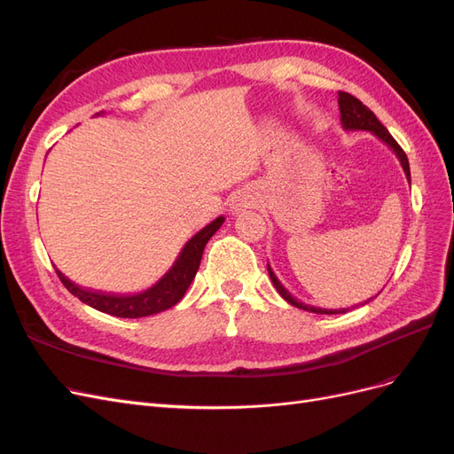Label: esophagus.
Segmentation results:
<instances>
[{"instance_id": "obj_1", "label": "esophagus", "mask_w": 454, "mask_h": 454, "mask_svg": "<svg viewBox=\"0 0 454 454\" xmlns=\"http://www.w3.org/2000/svg\"><path fill=\"white\" fill-rule=\"evenodd\" d=\"M246 204H248V202H246L244 199H239V200H237V204H235V206H237V210H239V208H244Z\"/></svg>"}]
</instances>
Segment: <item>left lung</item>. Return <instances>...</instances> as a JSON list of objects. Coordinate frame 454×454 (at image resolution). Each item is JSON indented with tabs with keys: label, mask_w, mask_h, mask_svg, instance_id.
I'll return each mask as SVG.
<instances>
[{
	"label": "left lung",
	"mask_w": 454,
	"mask_h": 454,
	"mask_svg": "<svg viewBox=\"0 0 454 454\" xmlns=\"http://www.w3.org/2000/svg\"><path fill=\"white\" fill-rule=\"evenodd\" d=\"M339 109H340V125L345 130H365V132H371L375 134L377 138L387 144L394 153L397 157V160H400L402 168L405 172V177L407 182L411 185V170H409V160H407V155L403 153V149L397 145V142L392 138L390 132L387 130V127L382 125V122L375 117V114L371 112V109L367 106H364L356 96L348 94V92H339ZM267 269H269V277L274 284V287H277V292L287 301V303L297 307V309H303L307 312H316V314H345L348 312V309H320V307H312V305H307V303H301L299 299H295L290 292L286 290V287L282 286V282L277 278V274H274V270L270 269V265L267 263ZM373 299V297H371ZM371 299L364 301L362 305H367ZM356 307V305H354ZM352 307V309H354Z\"/></svg>",
	"instance_id": "obj_1"
}]
</instances>
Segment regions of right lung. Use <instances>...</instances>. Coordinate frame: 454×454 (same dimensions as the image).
<instances>
[{
  "instance_id": "1",
  "label": "right lung",
  "mask_w": 454,
  "mask_h": 454,
  "mask_svg": "<svg viewBox=\"0 0 454 454\" xmlns=\"http://www.w3.org/2000/svg\"><path fill=\"white\" fill-rule=\"evenodd\" d=\"M223 222L225 217L219 215L212 223L200 229L195 237H191L168 272L155 286H151L149 290L140 294L114 295L106 292L83 290V287H79L70 278L64 277L59 269L57 274L60 282L66 286V290L79 301H83L85 305L106 314L119 316V318H144V316L162 312L180 303V299L185 295L187 287L193 282L199 270L206 242L215 235V231L223 225Z\"/></svg>"
}]
</instances>
